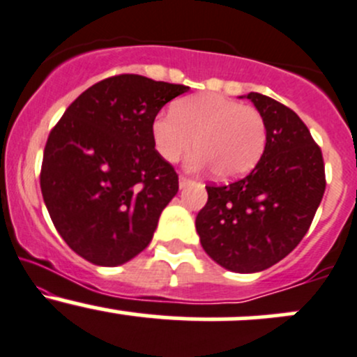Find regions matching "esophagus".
Returning a JSON list of instances; mask_svg holds the SVG:
<instances>
[{
  "mask_svg": "<svg viewBox=\"0 0 357 357\" xmlns=\"http://www.w3.org/2000/svg\"><path fill=\"white\" fill-rule=\"evenodd\" d=\"M193 181H195V179L188 178V176H179V186H181V188H185V186L191 185Z\"/></svg>",
  "mask_w": 357,
  "mask_h": 357,
  "instance_id": "esophagus-1",
  "label": "esophagus"
}]
</instances>
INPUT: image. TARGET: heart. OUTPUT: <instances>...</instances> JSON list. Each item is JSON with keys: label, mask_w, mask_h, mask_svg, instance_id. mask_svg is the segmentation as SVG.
Returning <instances> with one entry per match:
<instances>
[{"label": "heart", "mask_w": 357, "mask_h": 357, "mask_svg": "<svg viewBox=\"0 0 357 357\" xmlns=\"http://www.w3.org/2000/svg\"><path fill=\"white\" fill-rule=\"evenodd\" d=\"M152 138L167 162H178L197 144L200 152L195 166L208 164L215 178L232 179L260 162L267 147V123L257 107L219 93H200L157 114Z\"/></svg>", "instance_id": "b5f03b06"}]
</instances>
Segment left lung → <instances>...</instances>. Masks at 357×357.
<instances>
[{
    "label": "left lung",
    "mask_w": 357,
    "mask_h": 357,
    "mask_svg": "<svg viewBox=\"0 0 357 357\" xmlns=\"http://www.w3.org/2000/svg\"><path fill=\"white\" fill-rule=\"evenodd\" d=\"M248 99L267 123V147L250 174L205 186L195 226L212 260L239 273L260 272L301 243L324 198L321 149L294 111L258 92Z\"/></svg>",
    "instance_id": "left-lung-1"
}]
</instances>
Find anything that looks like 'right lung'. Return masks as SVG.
<instances>
[{
    "instance_id": "add662e5",
    "label": "right lung",
    "mask_w": 357,
    "mask_h": 357,
    "mask_svg": "<svg viewBox=\"0 0 357 357\" xmlns=\"http://www.w3.org/2000/svg\"><path fill=\"white\" fill-rule=\"evenodd\" d=\"M190 87L114 75L82 92L47 137L40 191L52 224L90 264L116 267L152 241L179 190L160 157L152 123Z\"/></svg>"
}]
</instances>
